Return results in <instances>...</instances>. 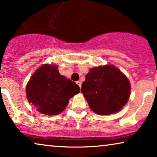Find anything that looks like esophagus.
I'll return each mask as SVG.
<instances>
[{
  "instance_id": "1",
  "label": "esophagus",
  "mask_w": 157,
  "mask_h": 157,
  "mask_svg": "<svg viewBox=\"0 0 157 157\" xmlns=\"http://www.w3.org/2000/svg\"><path fill=\"white\" fill-rule=\"evenodd\" d=\"M76 83H77V84H78V86L79 87H81V81H76Z\"/></svg>"
}]
</instances>
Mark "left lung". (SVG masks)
<instances>
[{"instance_id":"obj_1","label":"left lung","mask_w":157,"mask_h":157,"mask_svg":"<svg viewBox=\"0 0 157 157\" xmlns=\"http://www.w3.org/2000/svg\"><path fill=\"white\" fill-rule=\"evenodd\" d=\"M130 91L128 78L112 65L92 68L81 86L90 108L100 115L121 110L128 101Z\"/></svg>"}]
</instances>
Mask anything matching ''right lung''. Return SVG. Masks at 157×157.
I'll return each instance as SVG.
<instances>
[{
    "mask_svg": "<svg viewBox=\"0 0 157 157\" xmlns=\"http://www.w3.org/2000/svg\"><path fill=\"white\" fill-rule=\"evenodd\" d=\"M57 66L44 64L34 73L26 86L28 101L46 115L61 113L69 98L80 92L76 83L59 74Z\"/></svg>",
    "mask_w": 157,
    "mask_h": 157,
    "instance_id": "obj_1",
    "label": "right lung"
}]
</instances>
